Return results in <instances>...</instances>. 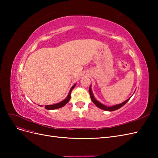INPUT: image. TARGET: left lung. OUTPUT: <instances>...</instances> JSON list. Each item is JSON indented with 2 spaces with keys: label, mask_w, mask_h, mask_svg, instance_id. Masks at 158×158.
<instances>
[{
  "label": "left lung",
  "mask_w": 158,
  "mask_h": 158,
  "mask_svg": "<svg viewBox=\"0 0 158 158\" xmlns=\"http://www.w3.org/2000/svg\"><path fill=\"white\" fill-rule=\"evenodd\" d=\"M89 92L91 99H92V101L93 102V103L95 105V106H96L98 107H99L100 109L105 110V111H115V110H117V109H118L119 108H121V107H123L124 105H125L129 101V99H130V98H129L127 100H126L125 102H124L123 103H122L121 104L115 105V106H112V107H107L106 106H104V105H103L102 103H99L98 101H97V100L95 99V98L94 96V94L92 92V90H91V86L89 87Z\"/></svg>",
  "instance_id": "8db88e82"
}]
</instances>
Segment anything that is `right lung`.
I'll use <instances>...</instances> for the list:
<instances>
[{
  "label": "right lung",
  "instance_id": "1",
  "mask_svg": "<svg viewBox=\"0 0 158 158\" xmlns=\"http://www.w3.org/2000/svg\"><path fill=\"white\" fill-rule=\"evenodd\" d=\"M75 85H76V84H74V85H73V86L71 88V89H70V92H69V93L68 96L66 97V99H64L63 101H62L61 102L58 103H56V104L51 105V106H45V108L46 109H48V110H52V109H59V108H60V107H62L64 106L65 105H66V103H67L69 102V100L70 99V94H71V92H72V90H73V89H74V88L75 87Z\"/></svg>",
  "mask_w": 158,
  "mask_h": 158
}]
</instances>
